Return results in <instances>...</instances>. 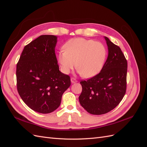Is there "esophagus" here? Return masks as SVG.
I'll use <instances>...</instances> for the list:
<instances>
[{"label":"esophagus","mask_w":147,"mask_h":147,"mask_svg":"<svg viewBox=\"0 0 147 147\" xmlns=\"http://www.w3.org/2000/svg\"><path fill=\"white\" fill-rule=\"evenodd\" d=\"M70 81H71V83H75L77 82V80H75L74 78H71Z\"/></svg>","instance_id":"1"}]
</instances>
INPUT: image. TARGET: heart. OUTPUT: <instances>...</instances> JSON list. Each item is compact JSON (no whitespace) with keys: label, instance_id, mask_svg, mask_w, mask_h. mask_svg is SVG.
Wrapping results in <instances>:
<instances>
[{"label":"heart","instance_id":"1","mask_svg":"<svg viewBox=\"0 0 147 147\" xmlns=\"http://www.w3.org/2000/svg\"><path fill=\"white\" fill-rule=\"evenodd\" d=\"M64 47L65 51H60L57 56L64 74H69L75 64L77 72L85 78L96 76L103 68L107 51L102 43L83 38H75L67 42Z\"/></svg>","mask_w":147,"mask_h":147}]
</instances>
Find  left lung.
I'll list each match as a JSON object with an SVG mask.
<instances>
[{"instance_id": "1", "label": "left lung", "mask_w": 147, "mask_h": 147, "mask_svg": "<svg viewBox=\"0 0 147 147\" xmlns=\"http://www.w3.org/2000/svg\"><path fill=\"white\" fill-rule=\"evenodd\" d=\"M108 57L99 74L80 82L81 105L88 113L102 115L115 109L121 101L126 90L127 61L117 45L104 37Z\"/></svg>"}]
</instances>
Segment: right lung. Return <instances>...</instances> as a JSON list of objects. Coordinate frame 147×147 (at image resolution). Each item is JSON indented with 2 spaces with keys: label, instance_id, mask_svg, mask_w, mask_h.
Segmentation results:
<instances>
[{
  "label": "right lung",
  "instance_id": "1",
  "mask_svg": "<svg viewBox=\"0 0 147 147\" xmlns=\"http://www.w3.org/2000/svg\"><path fill=\"white\" fill-rule=\"evenodd\" d=\"M57 37L43 35L24 47L16 65L17 89L30 109L50 113L59 107L70 86V77L59 71L55 55Z\"/></svg>",
  "mask_w": 147,
  "mask_h": 147
}]
</instances>
